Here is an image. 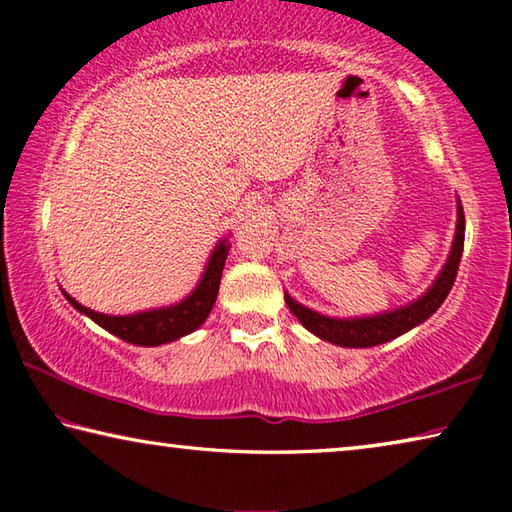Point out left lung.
Here are the masks:
<instances>
[{
  "instance_id": "1",
  "label": "left lung",
  "mask_w": 512,
  "mask_h": 512,
  "mask_svg": "<svg viewBox=\"0 0 512 512\" xmlns=\"http://www.w3.org/2000/svg\"><path fill=\"white\" fill-rule=\"evenodd\" d=\"M463 241L465 214L461 201H456V232L445 266L440 268L436 280L431 282V287L424 291L420 298H415L409 305H402L391 311H381V314L372 316L334 318L300 305V302L293 300L287 291H284V300H287L291 314L300 320V325L327 343L341 345V348H372V345L388 343L397 339V336L406 334L409 329L424 323V320L431 314H436V309L443 305L447 293L454 287L456 271L463 255Z\"/></svg>"
}]
</instances>
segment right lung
Instances as JSON below:
<instances>
[{
  "label": "right lung",
  "instance_id": "1",
  "mask_svg": "<svg viewBox=\"0 0 512 512\" xmlns=\"http://www.w3.org/2000/svg\"><path fill=\"white\" fill-rule=\"evenodd\" d=\"M228 241L230 235H225L219 244L212 248V253L207 257V264L203 268L201 280H198L194 291L180 302H173V305L135 311V314L126 316H112L99 314V311L81 305V302L74 300L67 291H63V296L76 311H81L83 316L92 318L99 327L119 336V339L126 343L153 348V345L178 341L183 339V336L196 332V329L205 323L207 316H210L216 302V293H219L225 257H228L230 250Z\"/></svg>",
  "mask_w": 512,
  "mask_h": 512
}]
</instances>
